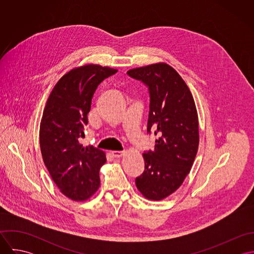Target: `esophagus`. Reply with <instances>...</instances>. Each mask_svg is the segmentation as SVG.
<instances>
[{
    "label": "esophagus",
    "mask_w": 254,
    "mask_h": 254,
    "mask_svg": "<svg viewBox=\"0 0 254 254\" xmlns=\"http://www.w3.org/2000/svg\"><path fill=\"white\" fill-rule=\"evenodd\" d=\"M111 154H112L115 158H119V157H122V156L125 154V151H124V150H122V151H116V150H114V151H111Z\"/></svg>",
    "instance_id": "1"
}]
</instances>
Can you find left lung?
Listing matches in <instances>:
<instances>
[{"label":"left lung","instance_id":"1","mask_svg":"<svg viewBox=\"0 0 254 254\" xmlns=\"http://www.w3.org/2000/svg\"><path fill=\"white\" fill-rule=\"evenodd\" d=\"M127 74L148 87L147 132L156 136L154 151L143 153L145 171L136 186L146 199L162 200L181 187L193 164L199 144L197 110L186 82L169 64L157 63Z\"/></svg>","mask_w":254,"mask_h":254}]
</instances>
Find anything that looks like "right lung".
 Segmentation results:
<instances>
[{
	"label": "right lung",
	"mask_w": 254,
	"mask_h": 254,
	"mask_svg": "<svg viewBox=\"0 0 254 254\" xmlns=\"http://www.w3.org/2000/svg\"><path fill=\"white\" fill-rule=\"evenodd\" d=\"M117 69L88 64L64 74L51 92L40 123L44 163L60 191L74 201H86L100 187L106 152L80 144L98 85Z\"/></svg>",
	"instance_id": "add662e5"
}]
</instances>
